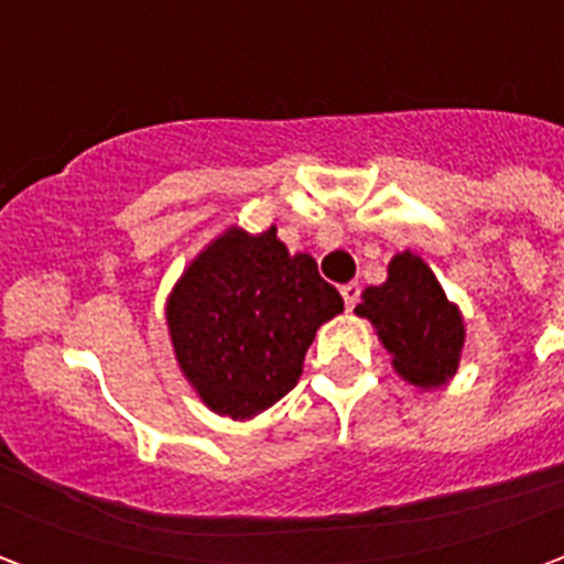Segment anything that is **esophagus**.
Instances as JSON below:
<instances>
[{
  "label": "esophagus",
  "instance_id": "34e87169",
  "mask_svg": "<svg viewBox=\"0 0 564 564\" xmlns=\"http://www.w3.org/2000/svg\"><path fill=\"white\" fill-rule=\"evenodd\" d=\"M341 299H344V307H347V311H354L356 302H359V283H344Z\"/></svg>",
  "mask_w": 564,
  "mask_h": 564
}]
</instances>
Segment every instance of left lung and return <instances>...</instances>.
Masks as SVG:
<instances>
[{"instance_id":"left-lung-1","label":"left lung","mask_w":564,"mask_h":564,"mask_svg":"<svg viewBox=\"0 0 564 564\" xmlns=\"http://www.w3.org/2000/svg\"><path fill=\"white\" fill-rule=\"evenodd\" d=\"M356 314L371 319L395 375L408 383L437 390L459 371L465 347L462 311L449 302L435 271L411 250L390 259L387 281L368 286Z\"/></svg>"}]
</instances>
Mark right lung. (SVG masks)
Wrapping results in <instances>:
<instances>
[{
  "label": "right lung",
  "instance_id": "obj_1",
  "mask_svg": "<svg viewBox=\"0 0 564 564\" xmlns=\"http://www.w3.org/2000/svg\"><path fill=\"white\" fill-rule=\"evenodd\" d=\"M341 311V293L314 257L286 250L278 226L257 235L229 226L177 278L165 323L202 404L253 420L299 383L314 335Z\"/></svg>",
  "mask_w": 564,
  "mask_h": 564
}]
</instances>
